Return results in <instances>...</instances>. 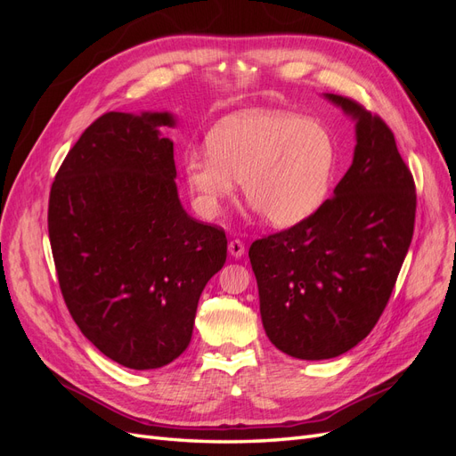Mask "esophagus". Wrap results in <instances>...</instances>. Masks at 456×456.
Segmentation results:
<instances>
[{
  "label": "esophagus",
  "mask_w": 456,
  "mask_h": 456,
  "mask_svg": "<svg viewBox=\"0 0 456 456\" xmlns=\"http://www.w3.org/2000/svg\"><path fill=\"white\" fill-rule=\"evenodd\" d=\"M228 253H230L233 258H241V256L245 255V245H243V241L232 240V241L228 243Z\"/></svg>",
  "instance_id": "34e87169"
}]
</instances>
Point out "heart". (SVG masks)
Returning a JSON list of instances; mask_svg holds the SVG:
<instances>
[{
  "mask_svg": "<svg viewBox=\"0 0 456 456\" xmlns=\"http://www.w3.org/2000/svg\"><path fill=\"white\" fill-rule=\"evenodd\" d=\"M209 154L184 158V178L200 211L216 218L241 181L243 196L275 228L310 218L325 201L337 142L320 121L275 110H241L207 134Z\"/></svg>",
  "mask_w": 456,
  "mask_h": 456,
  "instance_id": "heart-1",
  "label": "heart"
}]
</instances>
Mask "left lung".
I'll list each match as a JSON object with an SVG mask.
<instances>
[{
	"instance_id": "left-lung-1",
	"label": "left lung",
	"mask_w": 456,
	"mask_h": 456,
	"mask_svg": "<svg viewBox=\"0 0 456 456\" xmlns=\"http://www.w3.org/2000/svg\"><path fill=\"white\" fill-rule=\"evenodd\" d=\"M323 96L355 121L350 169L310 218L249 249L270 342L310 362L352 350L377 325L417 211L415 183L390 127L346 96Z\"/></svg>"
}]
</instances>
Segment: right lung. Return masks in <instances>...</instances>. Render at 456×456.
Here are the masks:
<instances>
[{"mask_svg": "<svg viewBox=\"0 0 456 456\" xmlns=\"http://www.w3.org/2000/svg\"><path fill=\"white\" fill-rule=\"evenodd\" d=\"M169 112H108L84 131L54 176L49 241L81 333L110 360L158 369L191 340L207 281L224 266L223 228L178 200Z\"/></svg>", "mask_w": 456, "mask_h": 456, "instance_id": "obj_1", "label": "right lung"}]
</instances>
